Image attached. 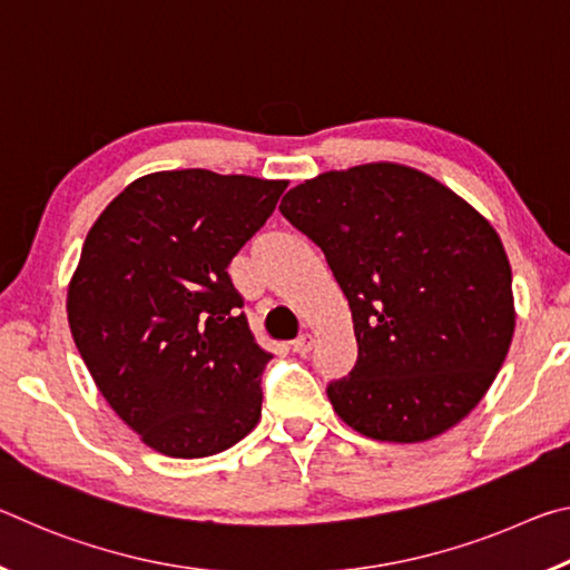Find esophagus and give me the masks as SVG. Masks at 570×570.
Listing matches in <instances>:
<instances>
[{
	"label": "esophagus",
	"mask_w": 570,
	"mask_h": 570,
	"mask_svg": "<svg viewBox=\"0 0 570 570\" xmlns=\"http://www.w3.org/2000/svg\"><path fill=\"white\" fill-rule=\"evenodd\" d=\"M312 346H314V336L312 334H302V336H296V340L292 342V352L306 356L308 352H312Z\"/></svg>",
	"instance_id": "esophagus-1"
}]
</instances>
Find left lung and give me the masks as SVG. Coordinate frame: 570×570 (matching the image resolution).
<instances>
[{"label":"left lung","mask_w":570,"mask_h":570,"mask_svg":"<svg viewBox=\"0 0 570 570\" xmlns=\"http://www.w3.org/2000/svg\"><path fill=\"white\" fill-rule=\"evenodd\" d=\"M282 216L324 250L352 308L356 364L326 387L334 412L382 442H424L490 390L513 342L503 240L468 200L397 163L330 170Z\"/></svg>","instance_id":"8db88e82"}]
</instances>
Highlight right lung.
I'll list each match as a JSON object with an SVG mask.
<instances>
[{"label": "right lung", "instance_id": "obj_1", "mask_svg": "<svg viewBox=\"0 0 570 570\" xmlns=\"http://www.w3.org/2000/svg\"><path fill=\"white\" fill-rule=\"evenodd\" d=\"M286 180L160 170L95 220L67 288V322L115 414L168 458H208L262 417L272 354L254 342L228 264Z\"/></svg>", "mask_w": 570, "mask_h": 570}]
</instances>
